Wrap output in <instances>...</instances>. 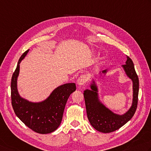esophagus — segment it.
<instances>
[{
	"label": "esophagus",
	"instance_id": "1",
	"mask_svg": "<svg viewBox=\"0 0 151 151\" xmlns=\"http://www.w3.org/2000/svg\"><path fill=\"white\" fill-rule=\"evenodd\" d=\"M87 81H88V78L86 76L81 75L78 79L77 84L79 86H83L84 84H85L86 82H87Z\"/></svg>",
	"mask_w": 151,
	"mask_h": 151
}]
</instances>
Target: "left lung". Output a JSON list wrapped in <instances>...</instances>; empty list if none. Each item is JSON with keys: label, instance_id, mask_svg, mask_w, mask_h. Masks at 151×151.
I'll list each match as a JSON object with an SVG mask.
<instances>
[{"label": "left lung", "instance_id": "left-lung-1", "mask_svg": "<svg viewBox=\"0 0 151 151\" xmlns=\"http://www.w3.org/2000/svg\"><path fill=\"white\" fill-rule=\"evenodd\" d=\"M133 82V101L131 107L124 114L114 113L100 102L98 97V88L94 81L90 85L91 90L84 91L86 109L89 122L96 130L103 133H110L120 128L134 116L137 107L139 93V78L135 72L134 65L131 58L127 56L126 64L122 66ZM104 70L102 73H107Z\"/></svg>", "mask_w": 151, "mask_h": 151}]
</instances>
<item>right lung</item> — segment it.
I'll return each instance as SVG.
<instances>
[{
    "instance_id": "obj_1",
    "label": "right lung",
    "mask_w": 151,
    "mask_h": 151,
    "mask_svg": "<svg viewBox=\"0 0 151 151\" xmlns=\"http://www.w3.org/2000/svg\"><path fill=\"white\" fill-rule=\"evenodd\" d=\"M29 50L25 51L20 57L12 77V105L16 116L28 128L38 134H50L60 126L67 99L76 90V85L75 83L61 85L56 88L46 99L38 103L29 101L21 97L17 88L19 64Z\"/></svg>"
}]
</instances>
